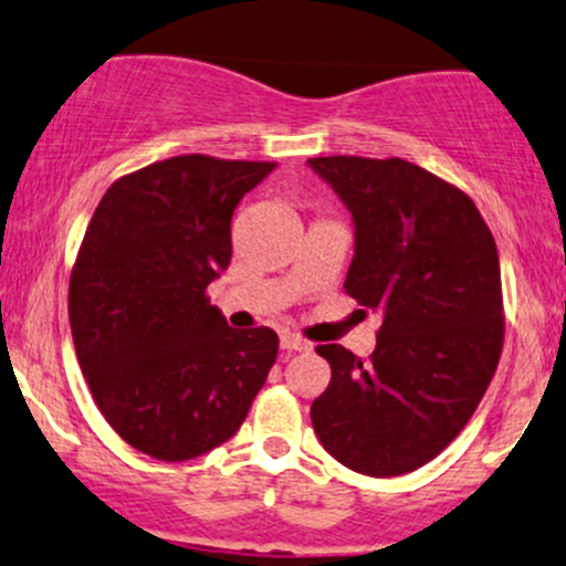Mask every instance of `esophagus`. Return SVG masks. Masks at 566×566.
<instances>
[{
	"label": "esophagus",
	"instance_id": "34e87169",
	"mask_svg": "<svg viewBox=\"0 0 566 566\" xmlns=\"http://www.w3.org/2000/svg\"><path fill=\"white\" fill-rule=\"evenodd\" d=\"M282 349L284 352H308V349H312V344H308V340H303L301 335L284 333L282 335Z\"/></svg>",
	"mask_w": 566,
	"mask_h": 566
}]
</instances>
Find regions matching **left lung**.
I'll return each instance as SVG.
<instances>
[{
    "label": "left lung",
    "instance_id": "8db88e82",
    "mask_svg": "<svg viewBox=\"0 0 566 566\" xmlns=\"http://www.w3.org/2000/svg\"><path fill=\"white\" fill-rule=\"evenodd\" d=\"M308 166L354 217L346 295L384 314L368 359L316 346L331 384L312 402L314 432L354 473H411L464 430L500 365L494 235L468 192L402 158L327 155Z\"/></svg>",
    "mask_w": 566,
    "mask_h": 566
}]
</instances>
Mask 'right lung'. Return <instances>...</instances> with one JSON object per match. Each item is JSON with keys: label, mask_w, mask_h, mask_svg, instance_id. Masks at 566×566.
Wrapping results in <instances>:
<instances>
[{"label": "right lung", "mask_w": 566, "mask_h": 566, "mask_svg": "<svg viewBox=\"0 0 566 566\" xmlns=\"http://www.w3.org/2000/svg\"><path fill=\"white\" fill-rule=\"evenodd\" d=\"M269 160L177 155L115 179L70 276L74 352L98 411L142 454L201 457L233 438L276 363L271 327L233 331L207 287L231 217Z\"/></svg>", "instance_id": "obj_1"}]
</instances>
